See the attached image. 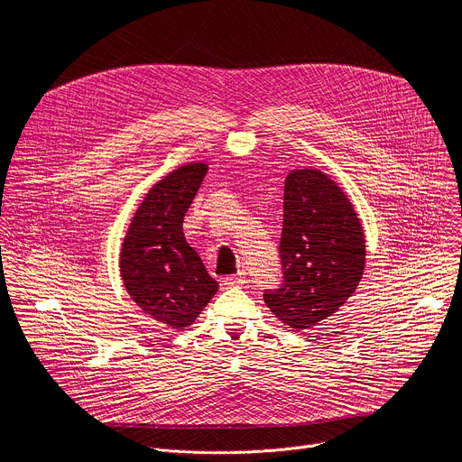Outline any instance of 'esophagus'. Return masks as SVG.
I'll return each mask as SVG.
<instances>
[{
	"instance_id": "obj_1",
	"label": "esophagus",
	"mask_w": 462,
	"mask_h": 462,
	"mask_svg": "<svg viewBox=\"0 0 462 462\" xmlns=\"http://www.w3.org/2000/svg\"><path fill=\"white\" fill-rule=\"evenodd\" d=\"M243 283H246V274H245V273H237V274L226 276V278L223 280V285H225V287H239V285H243Z\"/></svg>"
}]
</instances>
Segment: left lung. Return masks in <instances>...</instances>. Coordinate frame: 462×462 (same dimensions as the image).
<instances>
[{
    "label": "left lung",
    "instance_id": "8db88e82",
    "mask_svg": "<svg viewBox=\"0 0 462 462\" xmlns=\"http://www.w3.org/2000/svg\"><path fill=\"white\" fill-rule=\"evenodd\" d=\"M278 254L282 283L263 292V300L298 331L333 316L356 291L365 263L362 225L325 173L294 170L287 175Z\"/></svg>",
    "mask_w": 462,
    "mask_h": 462
}]
</instances>
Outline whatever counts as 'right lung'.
Masks as SVG:
<instances>
[{"label":"right lung","instance_id":"obj_1","mask_svg":"<svg viewBox=\"0 0 462 462\" xmlns=\"http://www.w3.org/2000/svg\"><path fill=\"white\" fill-rule=\"evenodd\" d=\"M207 170V164H188L159 180L131 221L120 252L131 300L171 328L191 325L219 289L182 234L184 214Z\"/></svg>","mask_w":462,"mask_h":462}]
</instances>
